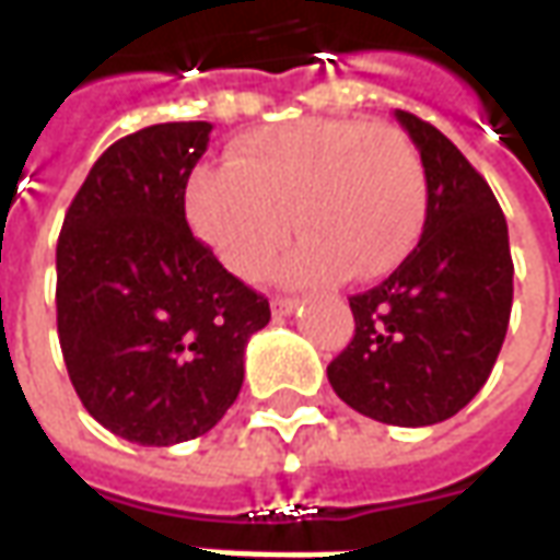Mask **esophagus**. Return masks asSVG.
Listing matches in <instances>:
<instances>
[{"label": "esophagus", "mask_w": 560, "mask_h": 560, "mask_svg": "<svg viewBox=\"0 0 560 560\" xmlns=\"http://www.w3.org/2000/svg\"><path fill=\"white\" fill-rule=\"evenodd\" d=\"M296 305H300V300H293V296H272V315H291Z\"/></svg>", "instance_id": "obj_1"}]
</instances>
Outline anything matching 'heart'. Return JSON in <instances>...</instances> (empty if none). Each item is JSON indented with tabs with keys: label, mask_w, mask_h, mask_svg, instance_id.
<instances>
[{
	"label": "heart",
	"mask_w": 560,
	"mask_h": 560,
	"mask_svg": "<svg viewBox=\"0 0 560 560\" xmlns=\"http://www.w3.org/2000/svg\"><path fill=\"white\" fill-rule=\"evenodd\" d=\"M425 200L411 140L357 119L255 131L236 143L233 167H200L185 191L197 236L245 281L264 279L291 228L300 233L276 269L288 284L387 276L420 240Z\"/></svg>",
	"instance_id": "obj_1"
}]
</instances>
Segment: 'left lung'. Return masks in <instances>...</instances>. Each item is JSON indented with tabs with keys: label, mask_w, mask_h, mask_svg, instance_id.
Wrapping results in <instances>:
<instances>
[{
	"label": "left lung",
	"mask_w": 560,
	"mask_h": 560,
	"mask_svg": "<svg viewBox=\"0 0 560 560\" xmlns=\"http://www.w3.org/2000/svg\"><path fill=\"white\" fill-rule=\"evenodd\" d=\"M425 167L422 236L377 288L351 296L353 339L327 365L336 396L387 425H434L492 375L513 308L506 219L441 131L396 110Z\"/></svg>",
	"instance_id": "left-lung-1"
}]
</instances>
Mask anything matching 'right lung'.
Instances as JSON below:
<instances>
[{"label":"right lung","instance_id":"add662e5","mask_svg":"<svg viewBox=\"0 0 560 560\" xmlns=\"http://www.w3.org/2000/svg\"><path fill=\"white\" fill-rule=\"evenodd\" d=\"M209 122H161L104 149L56 245V327L71 384L107 432L140 446L207 434L269 324L264 293L188 231L185 185Z\"/></svg>","mask_w":560,"mask_h":560}]
</instances>
